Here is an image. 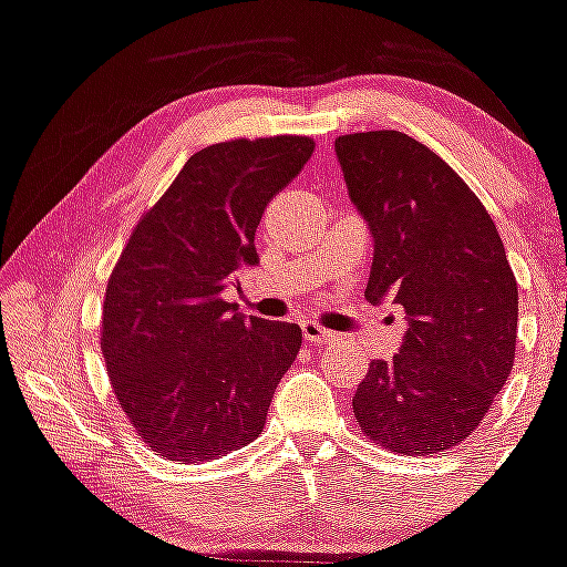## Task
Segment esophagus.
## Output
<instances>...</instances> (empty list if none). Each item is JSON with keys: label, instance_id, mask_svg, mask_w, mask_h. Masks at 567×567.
<instances>
[{"label": "esophagus", "instance_id": "obj_1", "mask_svg": "<svg viewBox=\"0 0 567 567\" xmlns=\"http://www.w3.org/2000/svg\"><path fill=\"white\" fill-rule=\"evenodd\" d=\"M301 330H303V338L309 340V343H332L338 336L332 330H327L317 322V319H301Z\"/></svg>", "mask_w": 567, "mask_h": 567}]
</instances>
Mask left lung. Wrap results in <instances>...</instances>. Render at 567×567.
Returning <instances> with one entry per match:
<instances>
[{"instance_id": "1", "label": "left lung", "mask_w": 567, "mask_h": 567, "mask_svg": "<svg viewBox=\"0 0 567 567\" xmlns=\"http://www.w3.org/2000/svg\"><path fill=\"white\" fill-rule=\"evenodd\" d=\"M336 153L370 224L367 301L406 313L404 346L353 393L359 431L395 454H439L486 420L515 364L517 282L494 218L409 134H343Z\"/></svg>"}]
</instances>
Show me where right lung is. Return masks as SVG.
Instances as JSON below:
<instances>
[{
  "label": "right lung",
  "mask_w": 567,
  "mask_h": 567,
  "mask_svg": "<svg viewBox=\"0 0 567 567\" xmlns=\"http://www.w3.org/2000/svg\"><path fill=\"white\" fill-rule=\"evenodd\" d=\"M311 153V136L296 134L203 147L113 266L100 327L107 378L134 433L166 460H216L264 431L301 327L245 319L221 290L237 266L258 264V221Z\"/></svg>",
  "instance_id": "add662e5"
}]
</instances>
